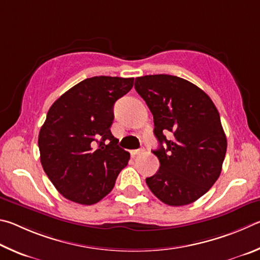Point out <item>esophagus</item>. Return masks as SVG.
<instances>
[{"mask_svg":"<svg viewBox=\"0 0 260 260\" xmlns=\"http://www.w3.org/2000/svg\"><path fill=\"white\" fill-rule=\"evenodd\" d=\"M139 153H140V149H131V151H130L131 156H136V155H138Z\"/></svg>","mask_w":260,"mask_h":260,"instance_id":"esophagus-1","label":"esophagus"}]
</instances>
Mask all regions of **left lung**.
Wrapping results in <instances>:
<instances>
[{
	"instance_id": "1",
	"label": "left lung",
	"mask_w": 260,
	"mask_h": 260,
	"mask_svg": "<svg viewBox=\"0 0 260 260\" xmlns=\"http://www.w3.org/2000/svg\"><path fill=\"white\" fill-rule=\"evenodd\" d=\"M135 89L154 118L160 169L146 178L155 197L172 207L193 203L221 172L227 140L210 97L189 81L157 74L137 77Z\"/></svg>"
}]
</instances>
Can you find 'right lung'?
Returning <instances> with one entry per match:
<instances>
[{"label": "right lung", "instance_id": "obj_1", "mask_svg": "<svg viewBox=\"0 0 260 260\" xmlns=\"http://www.w3.org/2000/svg\"><path fill=\"white\" fill-rule=\"evenodd\" d=\"M134 77L85 79L52 104L40 130L41 165L54 187L75 203L94 204L111 192L130 154L111 127L113 107Z\"/></svg>", "mask_w": 260, "mask_h": 260}]
</instances>
